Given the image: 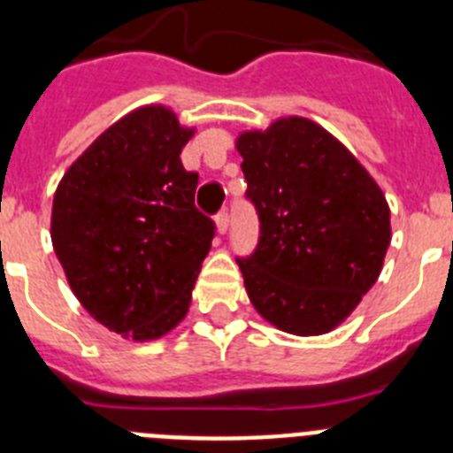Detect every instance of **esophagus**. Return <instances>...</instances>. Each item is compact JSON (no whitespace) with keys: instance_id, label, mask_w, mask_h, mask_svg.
<instances>
[{"instance_id":"esophagus-1","label":"esophagus","mask_w":453,"mask_h":453,"mask_svg":"<svg viewBox=\"0 0 453 453\" xmlns=\"http://www.w3.org/2000/svg\"><path fill=\"white\" fill-rule=\"evenodd\" d=\"M215 226H218L219 235L226 234V229H229V213H226V211L218 213V218H215Z\"/></svg>"}]
</instances>
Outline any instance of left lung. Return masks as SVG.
<instances>
[{
  "label": "left lung",
  "instance_id": "left-lung-1",
  "mask_svg": "<svg viewBox=\"0 0 453 453\" xmlns=\"http://www.w3.org/2000/svg\"><path fill=\"white\" fill-rule=\"evenodd\" d=\"M247 197L261 218L254 254L238 261L250 302L292 335L345 322L383 270L390 208L370 172L335 135L299 115L242 131Z\"/></svg>",
  "mask_w": 453,
  "mask_h": 453
}]
</instances>
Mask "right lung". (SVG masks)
Masks as SVG:
<instances>
[{
	"label": "right lung",
	"mask_w": 453,
	"mask_h": 453,
	"mask_svg": "<svg viewBox=\"0 0 453 453\" xmlns=\"http://www.w3.org/2000/svg\"><path fill=\"white\" fill-rule=\"evenodd\" d=\"M195 135L163 104L111 124L67 167L51 203V245L74 297L108 331L163 338L190 308L215 224L181 165Z\"/></svg>",
	"instance_id": "obj_1"
}]
</instances>
